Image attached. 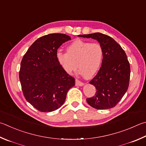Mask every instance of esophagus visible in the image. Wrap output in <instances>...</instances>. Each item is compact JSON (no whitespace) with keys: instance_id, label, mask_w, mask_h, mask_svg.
Segmentation results:
<instances>
[{"instance_id":"obj_1","label":"esophagus","mask_w":146,"mask_h":146,"mask_svg":"<svg viewBox=\"0 0 146 146\" xmlns=\"http://www.w3.org/2000/svg\"><path fill=\"white\" fill-rule=\"evenodd\" d=\"M75 85H76V86H83L84 85V84L83 83V82H82L80 80H77V79H76Z\"/></svg>"}]
</instances>
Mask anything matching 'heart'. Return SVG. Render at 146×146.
Listing matches in <instances>:
<instances>
[{
    "label": "heart",
    "instance_id": "obj_1",
    "mask_svg": "<svg viewBox=\"0 0 146 146\" xmlns=\"http://www.w3.org/2000/svg\"><path fill=\"white\" fill-rule=\"evenodd\" d=\"M67 53L57 52V62L65 72L70 74L77 68L87 78H91L98 73L102 65L104 51L99 43H91L76 39L66 47ZM78 64H76V63Z\"/></svg>",
    "mask_w": 146,
    "mask_h": 146
}]
</instances>
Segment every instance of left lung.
<instances>
[{"mask_svg": "<svg viewBox=\"0 0 146 146\" xmlns=\"http://www.w3.org/2000/svg\"><path fill=\"white\" fill-rule=\"evenodd\" d=\"M78 36L97 40L104 51L100 70L89 82L96 87V92L86 100L87 103L98 110L114 107L129 86L130 66L126 53L114 39L106 34L96 33Z\"/></svg>", "mask_w": 146, "mask_h": 146, "instance_id": "left-lung-1", "label": "left lung"}]
</instances>
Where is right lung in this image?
I'll use <instances>...</instances> for the list:
<instances>
[{
  "label": "right lung",
  "mask_w": 146,
  "mask_h": 146,
  "mask_svg": "<svg viewBox=\"0 0 146 146\" xmlns=\"http://www.w3.org/2000/svg\"><path fill=\"white\" fill-rule=\"evenodd\" d=\"M71 39L64 34H49L29 48L21 62L19 78L25 98L41 112L58 109L64 104L75 80L57 62V49Z\"/></svg>",
  "instance_id": "1"
}]
</instances>
